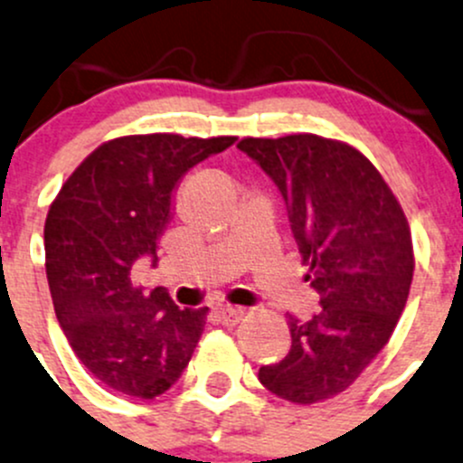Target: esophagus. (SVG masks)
<instances>
[{
    "mask_svg": "<svg viewBox=\"0 0 463 463\" xmlns=\"http://www.w3.org/2000/svg\"><path fill=\"white\" fill-rule=\"evenodd\" d=\"M215 313L223 326H237L246 315L244 308H240V306H217Z\"/></svg>",
    "mask_w": 463,
    "mask_h": 463,
    "instance_id": "esophagus-1",
    "label": "esophagus"
}]
</instances>
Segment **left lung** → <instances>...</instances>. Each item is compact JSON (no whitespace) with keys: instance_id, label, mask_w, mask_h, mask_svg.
Masks as SVG:
<instances>
[{"instance_id":"1","label":"left lung","mask_w":463,"mask_h":463,"mask_svg":"<svg viewBox=\"0 0 463 463\" xmlns=\"http://www.w3.org/2000/svg\"><path fill=\"white\" fill-rule=\"evenodd\" d=\"M237 148L279 188L321 306L310 319L286 315L293 346L260 368V382L286 402H324L366 371L402 317L415 270L411 226L354 146L297 133L244 137Z\"/></svg>"}]
</instances>
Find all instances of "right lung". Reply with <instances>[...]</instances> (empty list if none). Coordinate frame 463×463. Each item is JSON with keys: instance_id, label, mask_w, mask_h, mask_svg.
I'll list each match as a JSON object with an SVG mask.
<instances>
[{"instance_id": "add662e5", "label": "right lung", "mask_w": 463, "mask_h": 463, "mask_svg": "<svg viewBox=\"0 0 463 463\" xmlns=\"http://www.w3.org/2000/svg\"><path fill=\"white\" fill-rule=\"evenodd\" d=\"M237 137L126 135L97 146L52 199L43 226L57 321L95 379L155 399L188 366L208 308L173 304L164 288L133 284L139 257L157 260L170 199L184 173Z\"/></svg>"}]
</instances>
